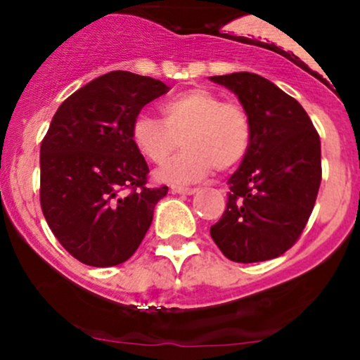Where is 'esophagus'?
<instances>
[{"label": "esophagus", "mask_w": 360, "mask_h": 360, "mask_svg": "<svg viewBox=\"0 0 360 360\" xmlns=\"http://www.w3.org/2000/svg\"><path fill=\"white\" fill-rule=\"evenodd\" d=\"M171 191L176 194H194L198 189L196 188H184V186H171Z\"/></svg>", "instance_id": "esophagus-1"}]
</instances>
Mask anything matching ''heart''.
Listing matches in <instances>:
<instances>
[{
  "label": "heart",
  "instance_id": "1",
  "mask_svg": "<svg viewBox=\"0 0 360 360\" xmlns=\"http://www.w3.org/2000/svg\"><path fill=\"white\" fill-rule=\"evenodd\" d=\"M162 122L140 115L131 123V142L154 164H162L183 143L184 150L157 169L162 183L189 184L214 171L232 172L243 162L252 143V122L237 101L217 91L193 88L160 106Z\"/></svg>",
  "mask_w": 360,
  "mask_h": 360
}]
</instances>
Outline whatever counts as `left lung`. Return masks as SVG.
Segmentation results:
<instances>
[{
  "mask_svg": "<svg viewBox=\"0 0 360 360\" xmlns=\"http://www.w3.org/2000/svg\"><path fill=\"white\" fill-rule=\"evenodd\" d=\"M249 113L252 143L230 176L226 210L210 229L233 262H262L291 249L303 233L321 183L320 135L292 96L252 72L213 76Z\"/></svg>",
  "mask_w": 360,
  "mask_h": 360,
  "instance_id": "obj_1",
  "label": "left lung"
}]
</instances>
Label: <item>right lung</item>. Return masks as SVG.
<instances>
[{"instance_id":"add662e5","label":"right lung","mask_w":360,"mask_h":360,"mask_svg":"<svg viewBox=\"0 0 360 360\" xmlns=\"http://www.w3.org/2000/svg\"><path fill=\"white\" fill-rule=\"evenodd\" d=\"M169 91L154 77L111 71L71 94L40 146V206L52 233L86 266L125 262L146 237L167 186L147 188L131 142L140 110Z\"/></svg>"}]
</instances>
